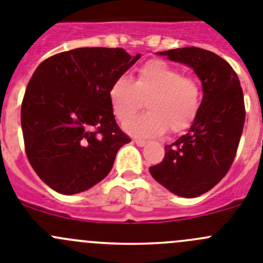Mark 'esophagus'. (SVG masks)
Here are the masks:
<instances>
[{
  "label": "esophagus",
  "mask_w": 263,
  "mask_h": 263,
  "mask_svg": "<svg viewBox=\"0 0 263 263\" xmlns=\"http://www.w3.org/2000/svg\"><path fill=\"white\" fill-rule=\"evenodd\" d=\"M133 142L137 144V146H139V147H143V146H146V143H147L144 139H138V138L133 139Z\"/></svg>",
  "instance_id": "obj_1"
}]
</instances>
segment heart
Instances as JSON below:
<instances>
[{
    "label": "heart",
    "mask_w": 263,
    "mask_h": 263,
    "mask_svg": "<svg viewBox=\"0 0 263 263\" xmlns=\"http://www.w3.org/2000/svg\"><path fill=\"white\" fill-rule=\"evenodd\" d=\"M146 99L149 112L129 118ZM108 99L113 115L126 121L124 129L134 137H158L186 129L201 108L202 93L198 83L185 78L181 71L161 60L148 61L138 69L136 82L119 76L110 84Z\"/></svg>",
    "instance_id": "obj_1"
}]
</instances>
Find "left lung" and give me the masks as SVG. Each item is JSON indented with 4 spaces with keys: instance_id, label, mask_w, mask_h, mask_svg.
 Masks as SVG:
<instances>
[{
    "instance_id": "obj_1",
    "label": "left lung",
    "mask_w": 263,
    "mask_h": 263,
    "mask_svg": "<svg viewBox=\"0 0 263 263\" xmlns=\"http://www.w3.org/2000/svg\"><path fill=\"white\" fill-rule=\"evenodd\" d=\"M156 54L192 67L202 83L197 117L184 136L165 146L160 164L150 167L165 189L194 198L213 189L232 164L245 122L244 95L231 65L210 50L186 47Z\"/></svg>"
}]
</instances>
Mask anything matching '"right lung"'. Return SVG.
<instances>
[{
    "label": "right lung",
    "instance_id": "add662e5",
    "mask_svg": "<svg viewBox=\"0 0 263 263\" xmlns=\"http://www.w3.org/2000/svg\"><path fill=\"white\" fill-rule=\"evenodd\" d=\"M122 48H77L39 65L22 103L26 154L36 175L61 194L102 181L130 138L108 99L110 84L133 66Z\"/></svg>",
    "mask_w": 263,
    "mask_h": 263
}]
</instances>
